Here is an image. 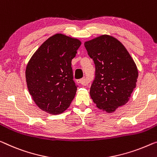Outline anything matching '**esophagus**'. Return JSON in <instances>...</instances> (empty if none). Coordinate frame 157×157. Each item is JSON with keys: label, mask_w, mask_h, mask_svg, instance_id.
<instances>
[{"label": "esophagus", "mask_w": 157, "mask_h": 157, "mask_svg": "<svg viewBox=\"0 0 157 157\" xmlns=\"http://www.w3.org/2000/svg\"><path fill=\"white\" fill-rule=\"evenodd\" d=\"M77 83L81 84L83 86H86L88 84V81H86V78H81V79H78L77 80Z\"/></svg>", "instance_id": "1"}]
</instances>
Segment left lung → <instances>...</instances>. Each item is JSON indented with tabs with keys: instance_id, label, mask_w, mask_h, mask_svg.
Masks as SVG:
<instances>
[{
	"instance_id": "obj_1",
	"label": "left lung",
	"mask_w": 157,
	"mask_h": 157,
	"mask_svg": "<svg viewBox=\"0 0 157 157\" xmlns=\"http://www.w3.org/2000/svg\"><path fill=\"white\" fill-rule=\"evenodd\" d=\"M84 45L95 66L90 97L99 109L114 112L127 103L136 88V65L124 45L110 36L102 35Z\"/></svg>"
}]
</instances>
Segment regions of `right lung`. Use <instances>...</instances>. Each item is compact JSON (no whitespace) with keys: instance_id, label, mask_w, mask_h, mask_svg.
<instances>
[{"instance_id":"add662e5","label":"right lung","mask_w":157,"mask_h":157,"mask_svg":"<svg viewBox=\"0 0 157 157\" xmlns=\"http://www.w3.org/2000/svg\"><path fill=\"white\" fill-rule=\"evenodd\" d=\"M81 41L61 33L50 37L36 50L26 69L29 92L38 107L49 114H61L69 107L78 86L71 60Z\"/></svg>"}]
</instances>
